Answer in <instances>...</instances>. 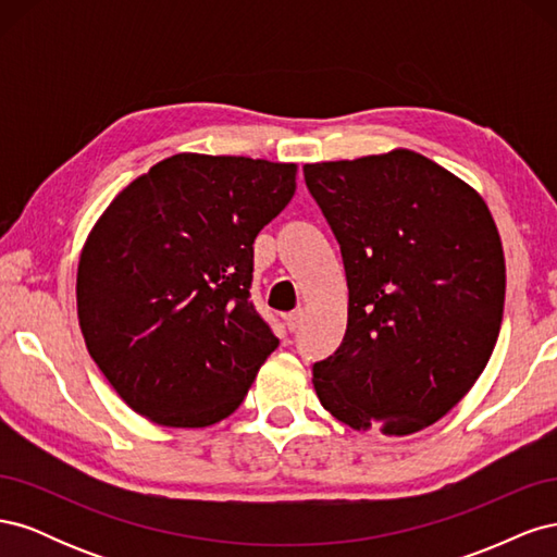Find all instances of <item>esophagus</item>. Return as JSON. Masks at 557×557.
Segmentation results:
<instances>
[{
  "mask_svg": "<svg viewBox=\"0 0 557 557\" xmlns=\"http://www.w3.org/2000/svg\"><path fill=\"white\" fill-rule=\"evenodd\" d=\"M301 315H305V311H301V309L290 311V313H285V315H283V318H285V325H288V330H290V332L299 327V323H301Z\"/></svg>",
  "mask_w": 557,
  "mask_h": 557,
  "instance_id": "34e87169",
  "label": "esophagus"
}]
</instances>
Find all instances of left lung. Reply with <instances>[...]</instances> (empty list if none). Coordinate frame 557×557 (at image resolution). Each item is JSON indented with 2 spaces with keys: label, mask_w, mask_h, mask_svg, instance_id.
I'll use <instances>...</instances> for the list:
<instances>
[{
  "label": "left lung",
  "mask_w": 557,
  "mask_h": 557,
  "mask_svg": "<svg viewBox=\"0 0 557 557\" xmlns=\"http://www.w3.org/2000/svg\"><path fill=\"white\" fill-rule=\"evenodd\" d=\"M342 246L348 323L313 367L320 404L385 436L430 428L493 356L507 264L493 213L469 183L409 148L305 164Z\"/></svg>",
  "instance_id": "8db88e82"
}]
</instances>
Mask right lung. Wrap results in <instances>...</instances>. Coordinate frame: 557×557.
<instances>
[{"label":"right lung","mask_w":557,"mask_h":557,"mask_svg":"<svg viewBox=\"0 0 557 557\" xmlns=\"http://www.w3.org/2000/svg\"><path fill=\"white\" fill-rule=\"evenodd\" d=\"M295 178V162L176 153L97 218L76 272L81 334L150 423H221L278 346L248 299L252 242L288 207Z\"/></svg>","instance_id":"add662e5"}]
</instances>
